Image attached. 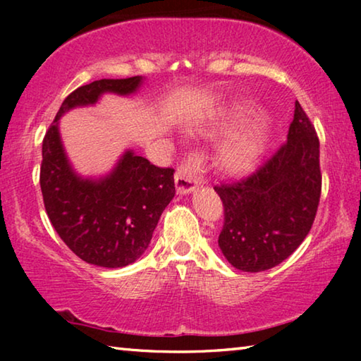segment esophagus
Returning <instances> with one entry per match:
<instances>
[{
  "label": "esophagus",
  "mask_w": 361,
  "mask_h": 361,
  "mask_svg": "<svg viewBox=\"0 0 361 361\" xmlns=\"http://www.w3.org/2000/svg\"><path fill=\"white\" fill-rule=\"evenodd\" d=\"M204 170H202V157L199 154H191L186 161L180 164L175 172V186L176 192L188 194L194 191L195 188L204 183Z\"/></svg>",
  "instance_id": "1"
}]
</instances>
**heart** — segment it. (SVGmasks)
<instances>
[{
    "label": "heart",
    "instance_id": "1",
    "mask_svg": "<svg viewBox=\"0 0 361 361\" xmlns=\"http://www.w3.org/2000/svg\"><path fill=\"white\" fill-rule=\"evenodd\" d=\"M235 118L239 113L234 114ZM261 148V126H252L245 132L239 133L224 146L221 161L231 172H243L253 166Z\"/></svg>",
    "mask_w": 361,
    "mask_h": 361
}]
</instances>
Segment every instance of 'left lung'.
<instances>
[{
  "label": "left lung",
  "mask_w": 361,
  "mask_h": 361,
  "mask_svg": "<svg viewBox=\"0 0 361 361\" xmlns=\"http://www.w3.org/2000/svg\"><path fill=\"white\" fill-rule=\"evenodd\" d=\"M224 207L218 245L232 266L267 271L301 245L322 194L320 142L299 102L286 142L253 173L215 186Z\"/></svg>",
  "instance_id": "left-lung-1"
}]
</instances>
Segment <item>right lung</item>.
I'll return each instance as SVG.
<instances>
[{
    "instance_id": "obj_1",
    "label": "right lung",
    "mask_w": 361,
    "mask_h": 361,
    "mask_svg": "<svg viewBox=\"0 0 361 361\" xmlns=\"http://www.w3.org/2000/svg\"><path fill=\"white\" fill-rule=\"evenodd\" d=\"M140 82V76L100 79L73 90L42 140L39 185L47 216L78 258L100 267H124L145 253L175 195V170L129 151L106 178H79L60 143L59 119L71 108L92 105L103 92H135Z\"/></svg>"
}]
</instances>
